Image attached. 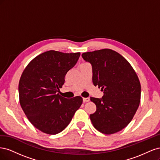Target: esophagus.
I'll list each match as a JSON object with an SVG mask.
<instances>
[{"mask_svg": "<svg viewBox=\"0 0 160 160\" xmlns=\"http://www.w3.org/2000/svg\"><path fill=\"white\" fill-rule=\"evenodd\" d=\"M83 102H88L90 99H89V98H83Z\"/></svg>", "mask_w": 160, "mask_h": 160, "instance_id": "34e87169", "label": "esophagus"}]
</instances>
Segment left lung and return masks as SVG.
Wrapping results in <instances>:
<instances>
[{
    "instance_id": "obj_1",
    "label": "left lung",
    "mask_w": 160,
    "mask_h": 160,
    "mask_svg": "<svg viewBox=\"0 0 160 160\" xmlns=\"http://www.w3.org/2000/svg\"><path fill=\"white\" fill-rule=\"evenodd\" d=\"M93 69V83L103 91L102 99L91 98L96 111L90 115L94 128L104 134L123 129L139 105L141 85L136 72L119 53L109 49L83 52Z\"/></svg>"
}]
</instances>
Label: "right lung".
Returning <instances> with one entry per match:
<instances>
[{
  "label": "right lung",
  "mask_w": 160,
  "mask_h": 160,
  "mask_svg": "<svg viewBox=\"0 0 160 160\" xmlns=\"http://www.w3.org/2000/svg\"><path fill=\"white\" fill-rule=\"evenodd\" d=\"M80 52L51 50L37 56L24 69L18 83L19 102L29 122L41 132H62L83 103L80 96L66 99L57 93Z\"/></svg>",
  "instance_id": "add662e5"
}]
</instances>
